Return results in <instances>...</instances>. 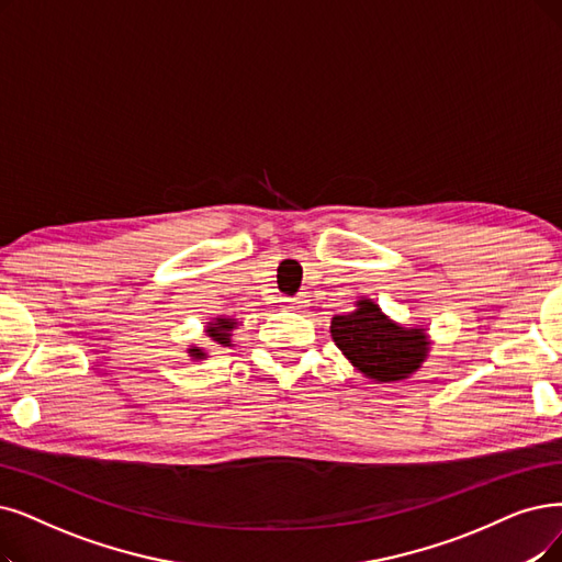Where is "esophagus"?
Returning a JSON list of instances; mask_svg holds the SVG:
<instances>
[{"instance_id": "obj_1", "label": "esophagus", "mask_w": 562, "mask_h": 562, "mask_svg": "<svg viewBox=\"0 0 562 562\" xmlns=\"http://www.w3.org/2000/svg\"><path fill=\"white\" fill-rule=\"evenodd\" d=\"M290 308H300V306H306L308 304V300L304 297V295H297V297H288V300H283Z\"/></svg>"}]
</instances>
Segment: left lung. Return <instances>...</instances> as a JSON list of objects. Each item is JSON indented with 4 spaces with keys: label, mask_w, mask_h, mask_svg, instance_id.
Returning a JSON list of instances; mask_svg holds the SVG:
<instances>
[{
    "label": "left lung",
    "mask_w": 562,
    "mask_h": 562,
    "mask_svg": "<svg viewBox=\"0 0 562 562\" xmlns=\"http://www.w3.org/2000/svg\"><path fill=\"white\" fill-rule=\"evenodd\" d=\"M329 329L352 367L378 383L411 375L429 350L422 329L398 327L371 300L357 302V311L346 316H334Z\"/></svg>",
    "instance_id": "obj_1"
}]
</instances>
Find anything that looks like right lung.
Instances as JSON below:
<instances>
[{
	"label": "right lung",
	"mask_w": 562,
	"mask_h": 562,
	"mask_svg": "<svg viewBox=\"0 0 562 562\" xmlns=\"http://www.w3.org/2000/svg\"><path fill=\"white\" fill-rule=\"evenodd\" d=\"M233 327H235V321H231V318H218V321H214V323L210 325L207 334L212 336V341H216V344H221V346H231V331H233ZM191 357H193V359H203L205 352L200 350V348H191Z\"/></svg>",
	"instance_id": "obj_1"
}]
</instances>
